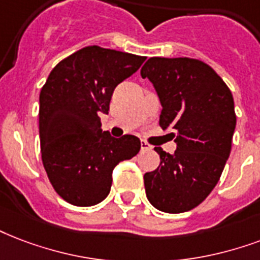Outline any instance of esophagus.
Wrapping results in <instances>:
<instances>
[{
    "label": "esophagus",
    "mask_w": 260,
    "mask_h": 260,
    "mask_svg": "<svg viewBox=\"0 0 260 260\" xmlns=\"http://www.w3.org/2000/svg\"><path fill=\"white\" fill-rule=\"evenodd\" d=\"M140 148H142V151H150L152 147L150 146V144L146 143V142H143V140H142V142H140Z\"/></svg>",
    "instance_id": "1"
}]
</instances>
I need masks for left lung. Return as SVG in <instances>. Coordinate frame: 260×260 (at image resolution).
<instances>
[{
	"label": "left lung",
	"instance_id": "1",
	"mask_svg": "<svg viewBox=\"0 0 260 260\" xmlns=\"http://www.w3.org/2000/svg\"><path fill=\"white\" fill-rule=\"evenodd\" d=\"M162 105L159 125L173 129L174 154L155 147L159 166L144 174L148 202L164 213H185L210 195L222 174L236 128L231 90L211 67L188 57H151L140 71Z\"/></svg>",
	"mask_w": 260,
	"mask_h": 260
}]
</instances>
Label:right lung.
Returning <instances> with one entry per match:
<instances>
[{
    "label": "right lung",
    "mask_w": 260,
    "mask_h": 260,
    "mask_svg": "<svg viewBox=\"0 0 260 260\" xmlns=\"http://www.w3.org/2000/svg\"><path fill=\"white\" fill-rule=\"evenodd\" d=\"M146 57L99 46L59 61L39 95L41 154L51 185L65 202L98 205L112 188L113 169L140 150L134 135L113 138L101 128L113 91Z\"/></svg>",
    "instance_id": "add662e5"
}]
</instances>
